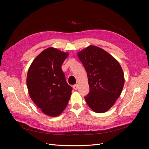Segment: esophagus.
<instances>
[{"mask_svg": "<svg viewBox=\"0 0 149 149\" xmlns=\"http://www.w3.org/2000/svg\"><path fill=\"white\" fill-rule=\"evenodd\" d=\"M73 89H74V90H77V89H78V84H76L73 85Z\"/></svg>", "mask_w": 149, "mask_h": 149, "instance_id": "34e87169", "label": "esophagus"}]
</instances>
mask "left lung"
<instances>
[{
    "mask_svg": "<svg viewBox=\"0 0 149 149\" xmlns=\"http://www.w3.org/2000/svg\"><path fill=\"white\" fill-rule=\"evenodd\" d=\"M86 71L89 93L84 99L97 113L113 106L124 85V76L118 61L103 49L89 45L77 53Z\"/></svg>",
    "mask_w": 149,
    "mask_h": 149,
    "instance_id": "left-lung-1",
    "label": "left lung"
}]
</instances>
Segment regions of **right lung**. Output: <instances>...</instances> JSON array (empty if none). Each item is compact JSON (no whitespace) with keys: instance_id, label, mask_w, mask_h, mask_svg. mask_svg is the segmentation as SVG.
Returning <instances> with one entry per match:
<instances>
[{"instance_id":"obj_1","label":"right lung","mask_w":149,"mask_h":149,"mask_svg":"<svg viewBox=\"0 0 149 149\" xmlns=\"http://www.w3.org/2000/svg\"><path fill=\"white\" fill-rule=\"evenodd\" d=\"M69 53L49 47L40 53L30 66L26 76L29 96L45 114L60 115L67 106L72 88L61 70Z\"/></svg>"}]
</instances>
